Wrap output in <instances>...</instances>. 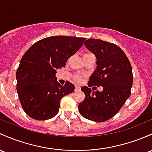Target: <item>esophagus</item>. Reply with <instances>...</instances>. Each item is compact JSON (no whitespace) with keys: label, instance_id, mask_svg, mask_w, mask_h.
I'll return each mask as SVG.
<instances>
[{"label":"esophagus","instance_id":"34e87169","mask_svg":"<svg viewBox=\"0 0 152 152\" xmlns=\"http://www.w3.org/2000/svg\"><path fill=\"white\" fill-rule=\"evenodd\" d=\"M79 90H80V87H79V86H76V88H75V91H79Z\"/></svg>","mask_w":152,"mask_h":152}]
</instances>
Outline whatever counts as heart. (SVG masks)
I'll return each instance as SVG.
<instances>
[{
	"instance_id": "heart-1",
	"label": "heart",
	"mask_w": 152,
	"mask_h": 152,
	"mask_svg": "<svg viewBox=\"0 0 152 152\" xmlns=\"http://www.w3.org/2000/svg\"><path fill=\"white\" fill-rule=\"evenodd\" d=\"M89 55H92L91 53H85L84 56H89ZM74 80L76 81H79L80 80H81V76H79V75H76V76H74Z\"/></svg>"
}]
</instances>
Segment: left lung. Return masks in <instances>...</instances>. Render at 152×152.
I'll return each instance as SVG.
<instances>
[{"label": "left lung", "mask_w": 152, "mask_h": 152, "mask_svg": "<svg viewBox=\"0 0 152 152\" xmlns=\"http://www.w3.org/2000/svg\"><path fill=\"white\" fill-rule=\"evenodd\" d=\"M84 45L96 56V69L88 86H102V92L81 87L85 98L79 104L80 114L95 122H104L118 113L131 95L133 73L131 63L122 49L101 39H88Z\"/></svg>", "instance_id": "1"}]
</instances>
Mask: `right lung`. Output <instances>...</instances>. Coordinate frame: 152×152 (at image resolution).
<instances>
[{
	"instance_id": "right-lung-1",
	"label": "right lung",
	"mask_w": 152,
	"mask_h": 152,
	"mask_svg": "<svg viewBox=\"0 0 152 152\" xmlns=\"http://www.w3.org/2000/svg\"><path fill=\"white\" fill-rule=\"evenodd\" d=\"M85 38L52 36L31 45L24 53L16 71V89L21 107L30 118L50 119L58 114L61 99L72 93L75 86L66 81L62 86L56 70L82 46Z\"/></svg>"
}]
</instances>
